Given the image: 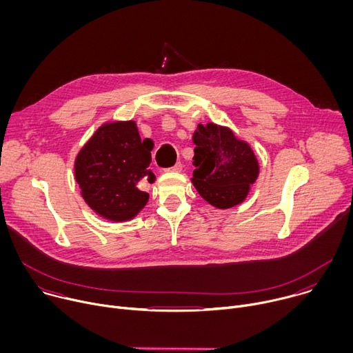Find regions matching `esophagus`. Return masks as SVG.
<instances>
[{"mask_svg":"<svg viewBox=\"0 0 353 353\" xmlns=\"http://www.w3.org/2000/svg\"><path fill=\"white\" fill-rule=\"evenodd\" d=\"M181 170H183V165L179 162V163H176L174 166H172V168L166 169L165 172H173V173H179V172H181Z\"/></svg>","mask_w":353,"mask_h":353,"instance_id":"34e87169","label":"esophagus"}]
</instances>
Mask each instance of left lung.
<instances>
[{"label": "left lung", "instance_id": "1", "mask_svg": "<svg viewBox=\"0 0 353 353\" xmlns=\"http://www.w3.org/2000/svg\"><path fill=\"white\" fill-rule=\"evenodd\" d=\"M191 183L208 204L228 210L241 204L260 174L254 150L229 127L198 124L192 134Z\"/></svg>", "mask_w": 353, "mask_h": 353}]
</instances>
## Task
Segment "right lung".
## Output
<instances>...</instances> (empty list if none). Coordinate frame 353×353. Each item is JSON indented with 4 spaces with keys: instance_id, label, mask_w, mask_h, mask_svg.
Returning <instances> with one entry per match:
<instances>
[{
    "instance_id": "right-lung-1",
    "label": "right lung",
    "mask_w": 353,
    "mask_h": 353,
    "mask_svg": "<svg viewBox=\"0 0 353 353\" xmlns=\"http://www.w3.org/2000/svg\"><path fill=\"white\" fill-rule=\"evenodd\" d=\"M152 139L141 141L137 123L112 121L100 125L75 158V180L92 211L110 222L135 218L146 205L149 194L137 184H152L149 169Z\"/></svg>"
}]
</instances>
